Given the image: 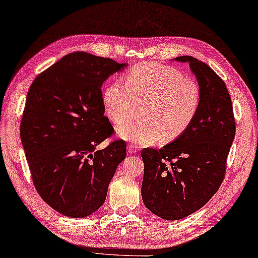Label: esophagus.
<instances>
[{
	"label": "esophagus",
	"mask_w": 258,
	"mask_h": 258,
	"mask_svg": "<svg viewBox=\"0 0 258 258\" xmlns=\"http://www.w3.org/2000/svg\"><path fill=\"white\" fill-rule=\"evenodd\" d=\"M138 151V147L136 146V145H133V144H130L129 146H128V152L130 154H135L136 153V152Z\"/></svg>",
	"instance_id": "34e87169"
}]
</instances>
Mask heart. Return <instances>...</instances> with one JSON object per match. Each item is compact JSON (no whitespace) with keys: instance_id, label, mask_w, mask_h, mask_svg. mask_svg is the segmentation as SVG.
<instances>
[{"instance_id":"b5f03b06","label":"heart","mask_w":258,"mask_h":258,"mask_svg":"<svg viewBox=\"0 0 258 258\" xmlns=\"http://www.w3.org/2000/svg\"><path fill=\"white\" fill-rule=\"evenodd\" d=\"M125 84L112 83L103 92V105L115 124L132 119L141 105L137 121L120 125L117 132L126 141L151 145L162 138L180 137L199 112L201 90L193 79L158 62H142L125 73Z\"/></svg>"}]
</instances>
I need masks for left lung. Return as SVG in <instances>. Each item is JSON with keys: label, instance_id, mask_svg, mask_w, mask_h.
Here are the masks:
<instances>
[{"label": "left lung", "instance_id": "1", "mask_svg": "<svg viewBox=\"0 0 258 258\" xmlns=\"http://www.w3.org/2000/svg\"><path fill=\"white\" fill-rule=\"evenodd\" d=\"M188 62L201 90L196 119L180 137L162 149H144L142 198L157 216L177 221L212 199L226 171L227 155L235 135L231 97L223 80L210 67L191 56Z\"/></svg>", "mask_w": 258, "mask_h": 258}]
</instances>
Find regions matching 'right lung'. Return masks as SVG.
<instances>
[{
	"instance_id": "obj_1",
	"label": "right lung",
	"mask_w": 258,
	"mask_h": 258,
	"mask_svg": "<svg viewBox=\"0 0 258 258\" xmlns=\"http://www.w3.org/2000/svg\"><path fill=\"white\" fill-rule=\"evenodd\" d=\"M125 65L77 51L37 75L28 90L20 138L34 186L67 217H87L103 206L125 158L122 139L96 151L114 133L101 86Z\"/></svg>"
}]
</instances>
